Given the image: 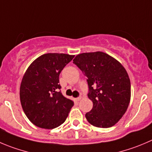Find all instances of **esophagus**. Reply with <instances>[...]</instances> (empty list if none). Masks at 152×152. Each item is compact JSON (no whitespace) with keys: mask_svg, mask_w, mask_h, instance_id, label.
<instances>
[{"mask_svg":"<svg viewBox=\"0 0 152 152\" xmlns=\"http://www.w3.org/2000/svg\"><path fill=\"white\" fill-rule=\"evenodd\" d=\"M80 99H81V97H78V98H76V99H75V101H77V102H79V101H80Z\"/></svg>","mask_w":152,"mask_h":152,"instance_id":"obj_1","label":"esophagus"}]
</instances>
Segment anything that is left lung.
Segmentation results:
<instances>
[{
    "instance_id": "1",
    "label": "left lung",
    "mask_w": 152,
    "mask_h": 152,
    "mask_svg": "<svg viewBox=\"0 0 152 152\" xmlns=\"http://www.w3.org/2000/svg\"><path fill=\"white\" fill-rule=\"evenodd\" d=\"M87 77L88 97L93 103L86 113L93 126H113L126 112L131 100V82L125 68L118 60L102 51L83 53L73 60Z\"/></svg>"
}]
</instances>
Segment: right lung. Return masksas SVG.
I'll return each instance as SVG.
<instances>
[{"label": "right lung", "instance_id": "add662e5", "mask_svg": "<svg viewBox=\"0 0 152 152\" xmlns=\"http://www.w3.org/2000/svg\"><path fill=\"white\" fill-rule=\"evenodd\" d=\"M74 57L45 53L36 59L24 73L20 100L25 115L36 126L53 129L66 121L74 102L58 92L61 88L59 76Z\"/></svg>", "mask_w": 152, "mask_h": 152}]
</instances>
